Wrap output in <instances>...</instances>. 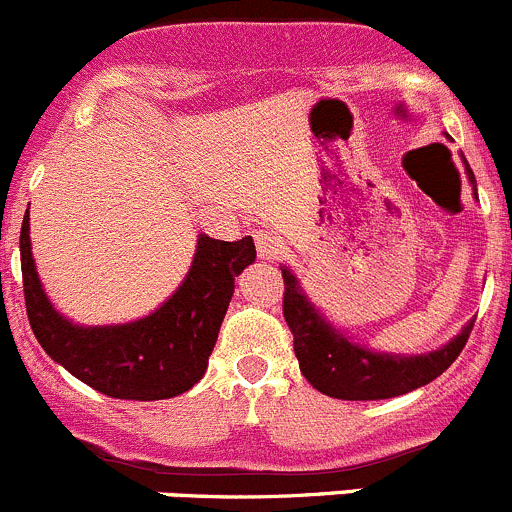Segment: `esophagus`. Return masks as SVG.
Returning <instances> with one entry per match:
<instances>
[{
	"label": "esophagus",
	"mask_w": 512,
	"mask_h": 512,
	"mask_svg": "<svg viewBox=\"0 0 512 512\" xmlns=\"http://www.w3.org/2000/svg\"><path fill=\"white\" fill-rule=\"evenodd\" d=\"M255 245H257V255H260L262 260H277L284 250V242L272 233H257Z\"/></svg>",
	"instance_id": "obj_1"
}]
</instances>
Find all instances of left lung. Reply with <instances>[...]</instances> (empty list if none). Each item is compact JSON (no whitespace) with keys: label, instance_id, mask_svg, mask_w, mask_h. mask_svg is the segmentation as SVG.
Here are the masks:
<instances>
[{"label":"left lung","instance_id":"left-lung-1","mask_svg":"<svg viewBox=\"0 0 512 512\" xmlns=\"http://www.w3.org/2000/svg\"><path fill=\"white\" fill-rule=\"evenodd\" d=\"M471 184L473 171L466 164ZM284 321L294 336L299 370L319 392L336 400H387L405 395L439 378L464 351L471 336L473 319L464 331L439 351L427 355L373 353L343 338L301 292L297 277L282 270Z\"/></svg>","mask_w":512,"mask_h":512}]
</instances>
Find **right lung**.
Masks as SVG:
<instances>
[{"label":"right lung","instance_id":"1","mask_svg":"<svg viewBox=\"0 0 512 512\" xmlns=\"http://www.w3.org/2000/svg\"><path fill=\"white\" fill-rule=\"evenodd\" d=\"M21 279L31 331L68 373L117 400H166L191 390L208 368L235 292V277L255 262L250 235L235 242L198 238L184 284L147 319L122 326H75L43 294L29 240V211L21 223Z\"/></svg>","mask_w":512,"mask_h":512}]
</instances>
